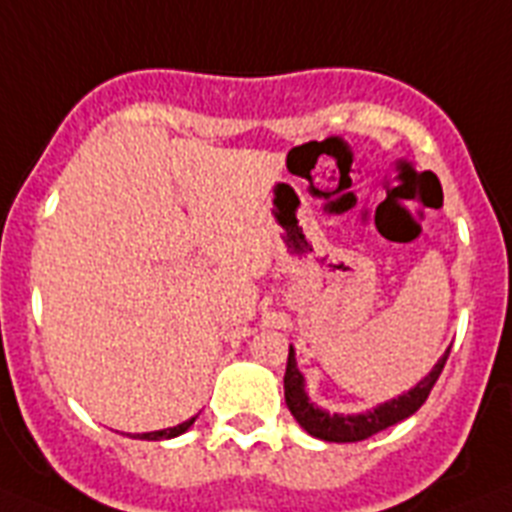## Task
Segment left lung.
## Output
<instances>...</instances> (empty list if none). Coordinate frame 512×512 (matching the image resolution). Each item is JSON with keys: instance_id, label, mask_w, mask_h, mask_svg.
<instances>
[{"instance_id": "left-lung-1", "label": "left lung", "mask_w": 512, "mask_h": 512, "mask_svg": "<svg viewBox=\"0 0 512 512\" xmlns=\"http://www.w3.org/2000/svg\"><path fill=\"white\" fill-rule=\"evenodd\" d=\"M447 356H450V350H445V356L434 363V369L429 371L413 390L403 392L398 398L377 405L374 411L348 413V416H342V413L322 411L319 405H314L308 400L306 382H303V374L298 371L295 350L293 345H290L285 369V403L287 408H290V413H293L295 421H298L311 437L324 439V442H361V439L374 437V434L387 429V426L398 424L403 418L413 416V413L426 403L429 392H432V387L437 384L439 374L445 369Z\"/></svg>"}]
</instances>
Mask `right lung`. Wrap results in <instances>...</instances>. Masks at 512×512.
Returning <instances> with one entry per match:
<instances>
[{"instance_id":"add662e5","label":"right lung","mask_w":512,"mask_h":512,"mask_svg":"<svg viewBox=\"0 0 512 512\" xmlns=\"http://www.w3.org/2000/svg\"><path fill=\"white\" fill-rule=\"evenodd\" d=\"M193 421H196V416L188 418V421H183V424L172 426V429H162V432H146V434H133L135 439H172V437H180L183 432H188L190 426H193Z\"/></svg>"}]
</instances>
